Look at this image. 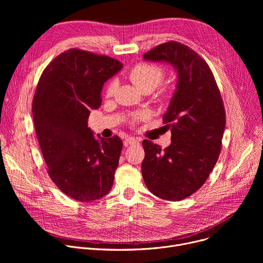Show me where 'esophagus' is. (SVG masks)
<instances>
[{
  "instance_id": "esophagus-1",
  "label": "esophagus",
  "mask_w": 263,
  "mask_h": 263,
  "mask_svg": "<svg viewBox=\"0 0 263 263\" xmlns=\"http://www.w3.org/2000/svg\"><path fill=\"white\" fill-rule=\"evenodd\" d=\"M138 142H139V140H138L137 138H135V137H131V136H128V137H126V138H125V140H124V143H125V145L136 144V143H138Z\"/></svg>"
}]
</instances>
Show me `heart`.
I'll return each instance as SVG.
<instances>
[{"mask_svg":"<svg viewBox=\"0 0 263 263\" xmlns=\"http://www.w3.org/2000/svg\"><path fill=\"white\" fill-rule=\"evenodd\" d=\"M163 70L161 67L154 65V64H147V63H139L135 65L130 73L129 77L132 83L141 91L145 89L153 90L157 85L161 82L163 78ZM117 88V83L112 82L107 87V96H111ZM143 115L138 114L134 116L135 120L142 119Z\"/></svg>","mask_w":263,"mask_h":263,"instance_id":"heart-1","label":"heart"}]
</instances>
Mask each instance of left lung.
<instances>
[{
	"label": "left lung",
	"instance_id": "8db88e82",
	"mask_svg": "<svg viewBox=\"0 0 263 263\" xmlns=\"http://www.w3.org/2000/svg\"><path fill=\"white\" fill-rule=\"evenodd\" d=\"M143 59L167 63L177 74L163 116L172 142L161 151L151 140L142 141L143 181L156 197L181 201L205 183L218 159L226 125L222 100L210 67L187 46L165 43L145 53Z\"/></svg>",
	"mask_w": 263,
	"mask_h": 263
}]
</instances>
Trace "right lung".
<instances>
[{"mask_svg": "<svg viewBox=\"0 0 263 263\" xmlns=\"http://www.w3.org/2000/svg\"><path fill=\"white\" fill-rule=\"evenodd\" d=\"M122 68L114 58L70 49L46 67L37 84L32 114L48 173L73 200L96 201L114 185L123 141L96 137L87 120L101 106L105 82Z\"/></svg>", "mask_w": 263, "mask_h": 263, "instance_id": "1", "label": "right lung"}]
</instances>
